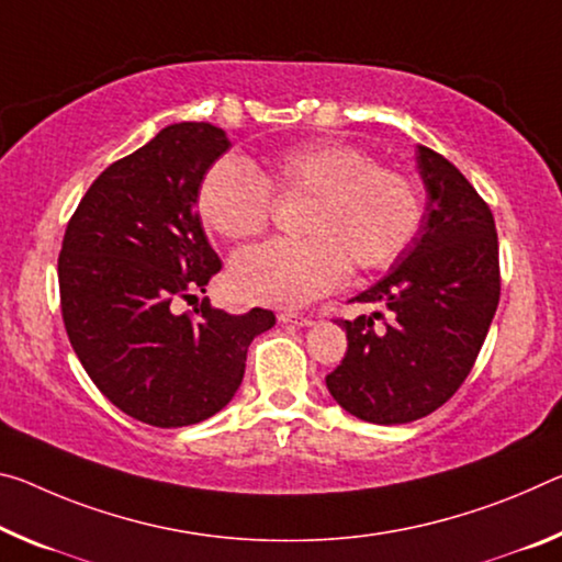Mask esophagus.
I'll use <instances>...</instances> for the list:
<instances>
[{
	"label": "esophagus",
	"instance_id": "esophagus-1",
	"mask_svg": "<svg viewBox=\"0 0 562 562\" xmlns=\"http://www.w3.org/2000/svg\"><path fill=\"white\" fill-rule=\"evenodd\" d=\"M280 323H290V325H300V327H307L313 325V315H305V313H295V310H282L278 315Z\"/></svg>",
	"mask_w": 562,
	"mask_h": 562
}]
</instances>
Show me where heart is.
Segmentation results:
<instances>
[{
	"label": "heart",
	"instance_id": "obj_1",
	"mask_svg": "<svg viewBox=\"0 0 562 562\" xmlns=\"http://www.w3.org/2000/svg\"><path fill=\"white\" fill-rule=\"evenodd\" d=\"M272 198L302 200V237L245 249L229 267L237 295L265 305H307L335 290L347 270H385L423 225V192L413 177L337 139L290 145L262 167L220 157L202 177L198 210L217 235L245 243L267 233Z\"/></svg>",
	"mask_w": 562,
	"mask_h": 562
}]
</instances>
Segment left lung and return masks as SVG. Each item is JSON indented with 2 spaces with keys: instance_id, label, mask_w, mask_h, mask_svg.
<instances>
[{
  "instance_id": "left-lung-1",
  "label": "left lung",
  "mask_w": 562,
  "mask_h": 562,
  "mask_svg": "<svg viewBox=\"0 0 562 562\" xmlns=\"http://www.w3.org/2000/svg\"><path fill=\"white\" fill-rule=\"evenodd\" d=\"M417 165L427 187L423 225L387 278L350 300L382 302L387 317H337L347 352L325 382L364 423H413L448 403L473 370L501 300L490 204L430 147H417Z\"/></svg>"
}]
</instances>
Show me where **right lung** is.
<instances>
[{
  "mask_svg": "<svg viewBox=\"0 0 562 562\" xmlns=\"http://www.w3.org/2000/svg\"><path fill=\"white\" fill-rule=\"evenodd\" d=\"M229 149L207 122L169 124L89 184L59 249V305L69 342L100 393L155 427L220 413L245 375L247 347L272 310L227 315L204 292L222 260L194 210L200 182Z\"/></svg>",
  "mask_w": 562,
  "mask_h": 562,
  "instance_id": "obj_1",
  "label": "right lung"
}]
</instances>
